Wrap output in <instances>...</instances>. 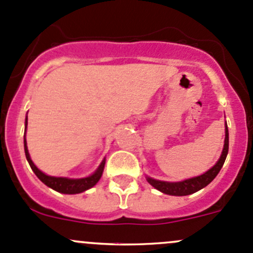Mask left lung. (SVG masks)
<instances>
[{"label":"left lung","mask_w":253,"mask_h":253,"mask_svg":"<svg viewBox=\"0 0 253 253\" xmlns=\"http://www.w3.org/2000/svg\"><path fill=\"white\" fill-rule=\"evenodd\" d=\"M228 150H229V131H228V126H226V121H225V139H224V147H223V150H221L220 158H219L218 162L215 163V165H213L208 171H206L205 174L200 176L186 178V180H182V181H176V182L155 180V178L149 177V176H147V181L153 186V187L157 188V190L160 191V192L165 193V195L188 196L191 195V193H195L197 192V191L202 190L203 187H206L207 185H209V183L215 178V176L219 174L220 169L223 168L224 162H225L226 159V155H228Z\"/></svg>","instance_id":"obj_1"}]
</instances>
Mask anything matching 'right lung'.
Returning <instances> with one entry per match:
<instances>
[{"instance_id": "obj_1", "label": "right lung", "mask_w": 253, "mask_h": 253, "mask_svg": "<svg viewBox=\"0 0 253 253\" xmlns=\"http://www.w3.org/2000/svg\"><path fill=\"white\" fill-rule=\"evenodd\" d=\"M27 126H28V116L25 117V129H24V152L25 157H27L28 163H29L30 168L34 171V174L38 176L40 181L42 183L47 186V187L52 188V190L57 191L60 193H65V195H76V193H82L84 191L89 190L93 186H95L98 183V181L100 180L101 175H103L104 168H105V158L103 159V162L100 163V165L98 167V169L93 172L91 175L85 176V177L82 178H70V177H57V176H50L46 175L45 172H42V170H39L37 168V165L33 163L32 158H30L29 150L27 147V139H25V132H27Z\"/></svg>"}]
</instances>
